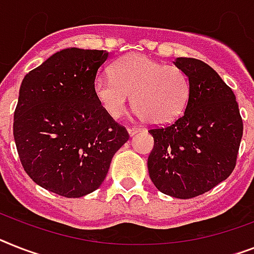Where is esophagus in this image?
Masks as SVG:
<instances>
[{
	"label": "esophagus",
	"instance_id": "1",
	"mask_svg": "<svg viewBox=\"0 0 254 254\" xmlns=\"http://www.w3.org/2000/svg\"><path fill=\"white\" fill-rule=\"evenodd\" d=\"M142 129L144 128H142V127H140V126H131V127L128 128V132H129V135L133 136V135H136L137 132L142 131Z\"/></svg>",
	"mask_w": 254,
	"mask_h": 254
}]
</instances>
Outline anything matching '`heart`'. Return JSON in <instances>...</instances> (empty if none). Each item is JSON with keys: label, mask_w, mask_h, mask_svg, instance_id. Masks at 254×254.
<instances>
[{"label": "heart", "mask_w": 254, "mask_h": 254, "mask_svg": "<svg viewBox=\"0 0 254 254\" xmlns=\"http://www.w3.org/2000/svg\"><path fill=\"white\" fill-rule=\"evenodd\" d=\"M94 96L105 112L119 118L129 96L141 117L156 125L174 122L186 110L190 85L183 70L166 66L144 54H129L113 66L112 76L94 80Z\"/></svg>", "instance_id": "1"}]
</instances>
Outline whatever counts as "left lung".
Returning a JSON list of instances; mask_svg holds the SVG:
<instances>
[{"mask_svg":"<svg viewBox=\"0 0 254 254\" xmlns=\"http://www.w3.org/2000/svg\"><path fill=\"white\" fill-rule=\"evenodd\" d=\"M190 85L186 112L166 126L150 127L154 146L148 158L157 190L177 198L205 193L236 166L243 119L232 89L209 64L177 58Z\"/></svg>","mask_w":254,"mask_h":254,"instance_id":"left-lung-1","label":"left lung"}]
</instances>
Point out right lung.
I'll list each match as a JSON object with an SVG mask.
<instances>
[{
    "instance_id": "add662e5",
    "label": "right lung",
    "mask_w": 254,
    "mask_h": 254,
    "mask_svg": "<svg viewBox=\"0 0 254 254\" xmlns=\"http://www.w3.org/2000/svg\"><path fill=\"white\" fill-rule=\"evenodd\" d=\"M105 50L71 48L24 76L14 112L22 166L40 187L81 197L102 184L115 152L129 139L94 96Z\"/></svg>"
}]
</instances>
